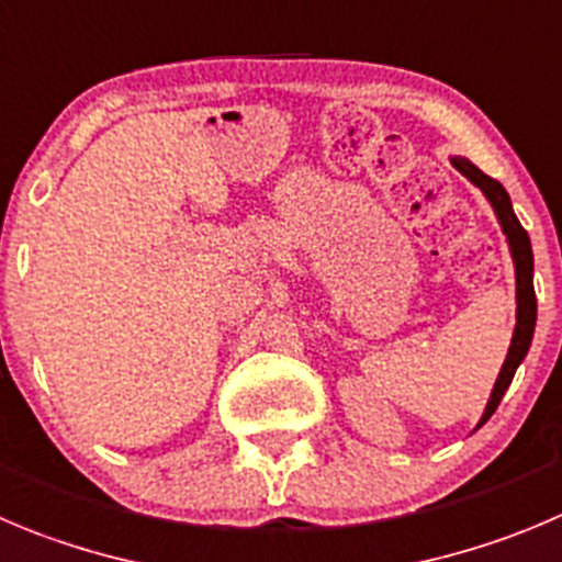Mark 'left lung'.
I'll use <instances>...</instances> for the list:
<instances>
[{
  "label": "left lung",
  "instance_id": "1",
  "mask_svg": "<svg viewBox=\"0 0 562 562\" xmlns=\"http://www.w3.org/2000/svg\"><path fill=\"white\" fill-rule=\"evenodd\" d=\"M452 165H456V168L472 181V184H477L480 190L488 195L491 206H494L496 217H499L502 223V232L507 234V243H510L513 261H516V297H518L516 330H513L510 350H507L505 364H502L499 378H496V386L494 392H491L488 408H485L483 419H480V425H485V422L491 419V414L496 411V405L502 403V394H505L507 386H510L513 375H516V367L525 361L527 350H530L532 330H536L538 303H536V286H532V248H530V237H527V232L521 228V223H518L516 212H513L505 187H502L496 179H491V176H485L480 168H474L469 159H452Z\"/></svg>",
  "mask_w": 562,
  "mask_h": 562
}]
</instances>
